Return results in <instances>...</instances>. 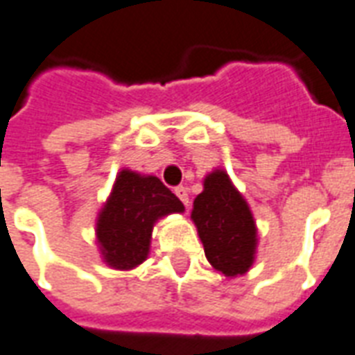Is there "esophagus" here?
Here are the masks:
<instances>
[{
	"label": "esophagus",
	"instance_id": "34e87169",
	"mask_svg": "<svg viewBox=\"0 0 355 355\" xmlns=\"http://www.w3.org/2000/svg\"><path fill=\"white\" fill-rule=\"evenodd\" d=\"M175 196L180 198L181 202H183V205H189V191H187V187H175Z\"/></svg>",
	"mask_w": 355,
	"mask_h": 355
}]
</instances>
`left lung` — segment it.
I'll list each match as a JSON object with an SVG mask.
<instances>
[{
	"instance_id": "1",
	"label": "left lung",
	"mask_w": 355,
	"mask_h": 355,
	"mask_svg": "<svg viewBox=\"0 0 355 355\" xmlns=\"http://www.w3.org/2000/svg\"><path fill=\"white\" fill-rule=\"evenodd\" d=\"M191 216L205 257L216 270L230 277L248 272L254 263L257 230L248 203L224 170L205 178L203 192L194 200Z\"/></svg>"
}]
</instances>
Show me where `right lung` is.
<instances>
[{"label":"right lung","mask_w":355,"mask_h":355,"mask_svg":"<svg viewBox=\"0 0 355 355\" xmlns=\"http://www.w3.org/2000/svg\"><path fill=\"white\" fill-rule=\"evenodd\" d=\"M181 211L185 207L180 198L155 175L122 170L96 227L107 265L118 270L140 265L150 252L155 220Z\"/></svg>","instance_id":"obj_1"}]
</instances>
